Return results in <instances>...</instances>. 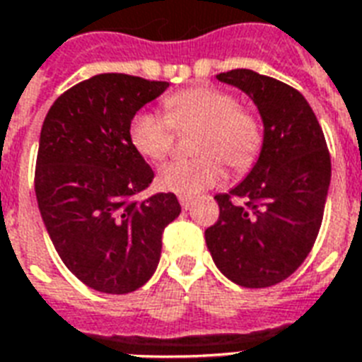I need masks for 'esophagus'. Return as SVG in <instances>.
Wrapping results in <instances>:
<instances>
[{
  "label": "esophagus",
  "mask_w": 362,
  "mask_h": 362,
  "mask_svg": "<svg viewBox=\"0 0 362 362\" xmlns=\"http://www.w3.org/2000/svg\"><path fill=\"white\" fill-rule=\"evenodd\" d=\"M178 201H180L182 209H184V210H187L193 204V199L187 197V195H180V197H178Z\"/></svg>",
  "instance_id": "1"
}]
</instances>
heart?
Segmentation results:
<instances>
[{
  "mask_svg": "<svg viewBox=\"0 0 362 362\" xmlns=\"http://www.w3.org/2000/svg\"><path fill=\"white\" fill-rule=\"evenodd\" d=\"M167 118L141 110L129 124V141L146 159L159 161L173 148V127L199 125L193 159H176L159 170L158 184L178 195H197L220 184L223 159L231 169L246 170L257 156L263 135L257 118L238 107L231 93L218 88H189L165 98Z\"/></svg>",
  "mask_w": 362,
  "mask_h": 362,
  "instance_id": "b5f03b06",
  "label": "heart"
}]
</instances>
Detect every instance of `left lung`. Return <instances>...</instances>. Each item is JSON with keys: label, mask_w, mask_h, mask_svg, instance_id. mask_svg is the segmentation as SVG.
<instances>
[{"label": "left lung", "mask_w": 362, "mask_h": 362, "mask_svg": "<svg viewBox=\"0 0 362 362\" xmlns=\"http://www.w3.org/2000/svg\"><path fill=\"white\" fill-rule=\"evenodd\" d=\"M252 99L263 120V144L246 178L216 195L220 218L204 231L221 274L242 287H270L308 257L331 186V156L314 110L295 88L233 69L216 75ZM231 197L245 199L235 205Z\"/></svg>", "instance_id": "obj_1"}]
</instances>
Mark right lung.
<instances>
[{
    "label": "right lung",
    "instance_id": "1",
    "mask_svg": "<svg viewBox=\"0 0 362 362\" xmlns=\"http://www.w3.org/2000/svg\"><path fill=\"white\" fill-rule=\"evenodd\" d=\"M169 82L103 73L62 93L42 122L35 195L64 264L95 291L124 295L158 269L161 235L182 209L175 193L133 201L153 170L129 124Z\"/></svg>",
    "mask_w": 362,
    "mask_h": 362
}]
</instances>
